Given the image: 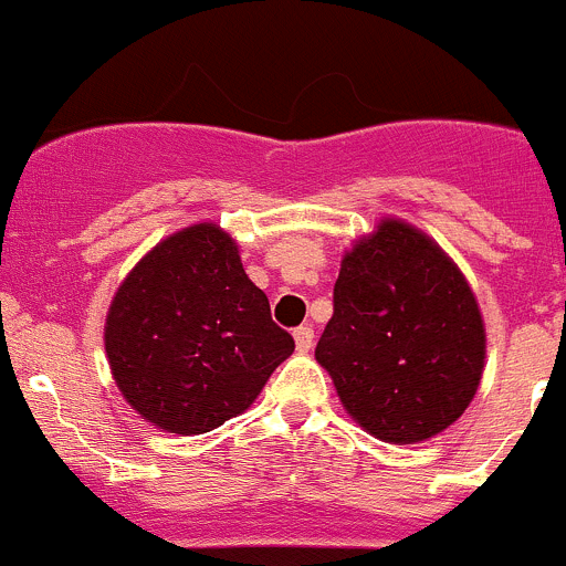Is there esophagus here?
Wrapping results in <instances>:
<instances>
[{"mask_svg": "<svg viewBox=\"0 0 566 566\" xmlns=\"http://www.w3.org/2000/svg\"><path fill=\"white\" fill-rule=\"evenodd\" d=\"M293 339L298 353H310L312 345H315V331H312V325H301V328L293 331Z\"/></svg>", "mask_w": 566, "mask_h": 566, "instance_id": "esophagus-1", "label": "esophagus"}]
</instances>
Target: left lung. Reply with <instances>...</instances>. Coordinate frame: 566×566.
I'll use <instances>...</instances> for the list:
<instances>
[{"label":"left lung","mask_w":566,"mask_h":566,"mask_svg":"<svg viewBox=\"0 0 566 566\" xmlns=\"http://www.w3.org/2000/svg\"><path fill=\"white\" fill-rule=\"evenodd\" d=\"M484 353L471 284L419 227L384 216L342 254L315 358L369 436L402 447L452 427L479 389Z\"/></svg>","instance_id":"8db88e82"}]
</instances>
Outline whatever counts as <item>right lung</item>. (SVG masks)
<instances>
[{"instance_id": "add662e5", "label": "right lung", "mask_w": 566, "mask_h": 566, "mask_svg": "<svg viewBox=\"0 0 566 566\" xmlns=\"http://www.w3.org/2000/svg\"><path fill=\"white\" fill-rule=\"evenodd\" d=\"M104 345L125 402L175 436L241 416L295 350L216 221L182 227L130 268L108 304Z\"/></svg>"}]
</instances>
